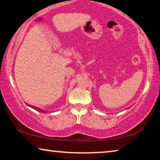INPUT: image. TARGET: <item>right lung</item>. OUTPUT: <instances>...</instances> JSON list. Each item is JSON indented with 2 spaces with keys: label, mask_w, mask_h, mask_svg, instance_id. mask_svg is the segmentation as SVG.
<instances>
[{
  "label": "right lung",
  "mask_w": 160,
  "mask_h": 160,
  "mask_svg": "<svg viewBox=\"0 0 160 160\" xmlns=\"http://www.w3.org/2000/svg\"><path fill=\"white\" fill-rule=\"evenodd\" d=\"M36 108V110H37V109H38V111H40V109H39V108Z\"/></svg>",
  "instance_id": "right-lung-1"
}]
</instances>
